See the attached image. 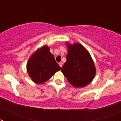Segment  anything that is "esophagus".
<instances>
[{"mask_svg": "<svg viewBox=\"0 0 121 121\" xmlns=\"http://www.w3.org/2000/svg\"><path fill=\"white\" fill-rule=\"evenodd\" d=\"M59 64L60 67H62V65H63V63L62 62H59Z\"/></svg>", "mask_w": 121, "mask_h": 121, "instance_id": "obj_1", "label": "esophagus"}]
</instances>
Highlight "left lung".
<instances>
[{
	"mask_svg": "<svg viewBox=\"0 0 121 121\" xmlns=\"http://www.w3.org/2000/svg\"><path fill=\"white\" fill-rule=\"evenodd\" d=\"M68 50L67 61L61 71L71 85L76 88L84 87L93 80L96 70L88 51L79 43L66 42Z\"/></svg>",
	"mask_w": 121,
	"mask_h": 121,
	"instance_id": "1",
	"label": "left lung"
}]
</instances>
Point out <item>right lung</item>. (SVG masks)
I'll return each mask as SVG.
<instances>
[{
    "label": "right lung",
    "mask_w": 121,
    "mask_h": 121,
    "mask_svg": "<svg viewBox=\"0 0 121 121\" xmlns=\"http://www.w3.org/2000/svg\"><path fill=\"white\" fill-rule=\"evenodd\" d=\"M28 74L33 82L43 84L49 80L55 73L60 70V67L50 53L47 45H43L31 54L26 64Z\"/></svg>",
    "instance_id": "obj_1"
}]
</instances>
